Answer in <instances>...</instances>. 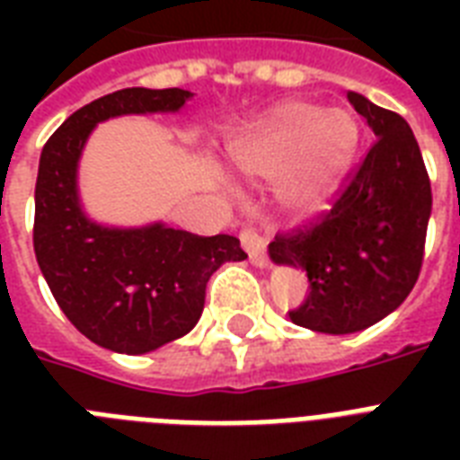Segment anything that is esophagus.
Masks as SVG:
<instances>
[{
  "instance_id": "esophagus-1",
  "label": "esophagus",
  "mask_w": 460,
  "mask_h": 460,
  "mask_svg": "<svg viewBox=\"0 0 460 460\" xmlns=\"http://www.w3.org/2000/svg\"><path fill=\"white\" fill-rule=\"evenodd\" d=\"M238 238H241V245L245 248V252L251 255L252 265H258V267L270 265V258H267V248H265V238H262V234H260V231H255L252 226H243V229H241V234H238Z\"/></svg>"
}]
</instances>
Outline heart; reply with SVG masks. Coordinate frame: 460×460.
I'll use <instances>...</instances> for the list:
<instances>
[{"label": "heart", "instance_id": "b5f03b06", "mask_svg": "<svg viewBox=\"0 0 460 460\" xmlns=\"http://www.w3.org/2000/svg\"><path fill=\"white\" fill-rule=\"evenodd\" d=\"M358 143L360 128L349 111L288 100L238 136L231 162L252 179H277L288 171L281 200L296 215H313L329 202L356 157Z\"/></svg>", "mask_w": 460, "mask_h": 460}]
</instances>
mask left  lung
Segmentation results:
<instances>
[{"mask_svg": "<svg viewBox=\"0 0 460 460\" xmlns=\"http://www.w3.org/2000/svg\"><path fill=\"white\" fill-rule=\"evenodd\" d=\"M377 140L336 190L332 208L270 243L277 265L305 270L310 294L294 324L350 334L385 320L420 277L432 188L406 119L349 93Z\"/></svg>", "mask_w": 460, "mask_h": 460, "instance_id": "8db88e82", "label": "left lung"}]
</instances>
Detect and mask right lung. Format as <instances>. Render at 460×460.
Returning <instances> with one entry per match:
<instances>
[{
	"instance_id": "add662e5",
	"label": "right lung",
	"mask_w": 460,
	"mask_h": 460,
	"mask_svg": "<svg viewBox=\"0 0 460 460\" xmlns=\"http://www.w3.org/2000/svg\"><path fill=\"white\" fill-rule=\"evenodd\" d=\"M190 97L181 88L117 90L74 111L40 155L35 258L71 324L102 349L138 356L188 334L200 320L209 277L248 258L229 234L198 236L164 224L107 229L78 205V157L100 121L176 111Z\"/></svg>"
}]
</instances>
